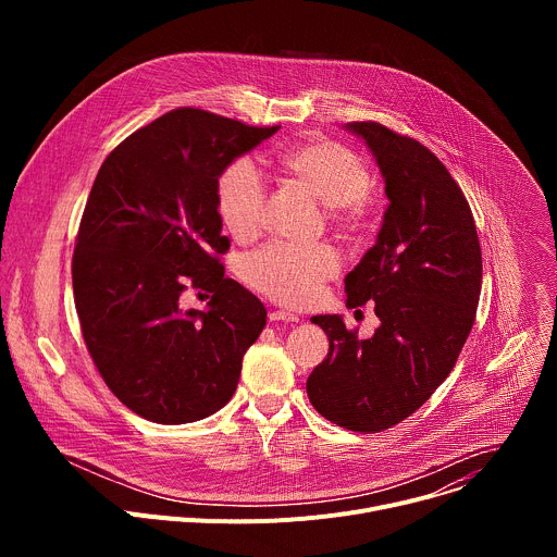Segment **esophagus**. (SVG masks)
I'll return each instance as SVG.
<instances>
[{
  "mask_svg": "<svg viewBox=\"0 0 557 557\" xmlns=\"http://www.w3.org/2000/svg\"><path fill=\"white\" fill-rule=\"evenodd\" d=\"M269 320L271 322H299V317L295 312H288V310H271L269 312Z\"/></svg>",
  "mask_w": 557,
  "mask_h": 557,
  "instance_id": "obj_1",
  "label": "esophagus"
}]
</instances>
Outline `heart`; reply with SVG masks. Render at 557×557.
Instances as JSON below:
<instances>
[{
    "label": "heart",
    "mask_w": 557,
    "mask_h": 557,
    "mask_svg": "<svg viewBox=\"0 0 557 557\" xmlns=\"http://www.w3.org/2000/svg\"><path fill=\"white\" fill-rule=\"evenodd\" d=\"M280 170L331 207L335 222L357 226L366 215L370 176L359 158L331 140L312 138L280 153ZM267 187L249 161L233 163L218 185V209L235 240H253L264 222ZM339 260L329 247L267 245L243 267L245 282L258 293L286 304L306 306L317 299Z\"/></svg>",
    "instance_id": "obj_1"
}]
</instances>
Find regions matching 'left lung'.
Listing matches in <instances>:
<instances>
[{
	"label": "left lung",
	"instance_id": "1",
	"mask_svg": "<svg viewBox=\"0 0 557 557\" xmlns=\"http://www.w3.org/2000/svg\"><path fill=\"white\" fill-rule=\"evenodd\" d=\"M372 151L389 200L374 247L346 275V306L374 301L379 329L357 339L342 314H314L329 355L306 392L312 408L352 432L408 419L451 372L475 320L483 258L465 194L419 140L381 123H348Z\"/></svg>",
	"mask_w": 557,
	"mask_h": 557
}]
</instances>
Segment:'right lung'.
<instances>
[{"label":"right lung","mask_w":557,"mask_h":557,"mask_svg":"<svg viewBox=\"0 0 557 557\" xmlns=\"http://www.w3.org/2000/svg\"><path fill=\"white\" fill-rule=\"evenodd\" d=\"M277 129L181 108L129 134L97 174L72 258L74 306L99 374L147 421L183 425L224 408L267 326L264 304L218 260L228 251L218 178ZM187 287L212 293L205 311L182 308Z\"/></svg>","instance_id":"right-lung-1"}]
</instances>
